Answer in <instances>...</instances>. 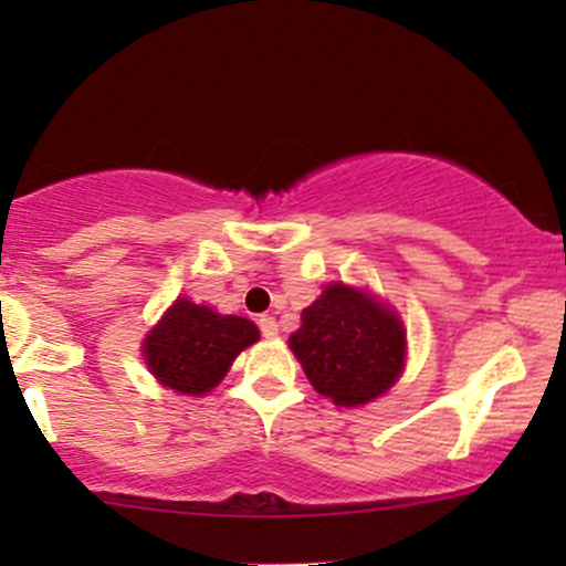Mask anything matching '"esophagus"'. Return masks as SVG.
I'll return each instance as SVG.
<instances>
[{
  "label": "esophagus",
  "mask_w": 566,
  "mask_h": 566,
  "mask_svg": "<svg viewBox=\"0 0 566 566\" xmlns=\"http://www.w3.org/2000/svg\"><path fill=\"white\" fill-rule=\"evenodd\" d=\"M258 324H261V333H263V337H276L279 335V324H276V319L274 316H261V319H258Z\"/></svg>",
  "instance_id": "1"
}]
</instances>
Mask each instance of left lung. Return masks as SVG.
I'll use <instances>...</instances> for the list:
<instances>
[{
  "label": "left lung",
  "instance_id": "1",
  "mask_svg": "<svg viewBox=\"0 0 566 566\" xmlns=\"http://www.w3.org/2000/svg\"><path fill=\"white\" fill-rule=\"evenodd\" d=\"M290 348L316 391L340 407H361L401 378L407 329L391 305L335 282L303 308Z\"/></svg>",
  "mask_w": 566,
  "mask_h": 566
}]
</instances>
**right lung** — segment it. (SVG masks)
I'll return each mask as SVG.
<instances>
[{
	"mask_svg": "<svg viewBox=\"0 0 566 566\" xmlns=\"http://www.w3.org/2000/svg\"><path fill=\"white\" fill-rule=\"evenodd\" d=\"M258 337V327L244 316L218 314L178 297L143 340V359L161 386L175 394L205 396Z\"/></svg>",
	"mask_w": 566,
	"mask_h": 566,
	"instance_id": "1",
	"label": "right lung"
}]
</instances>
